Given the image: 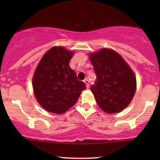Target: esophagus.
Returning a JSON list of instances; mask_svg holds the SVG:
<instances>
[{"mask_svg": "<svg viewBox=\"0 0 160 160\" xmlns=\"http://www.w3.org/2000/svg\"><path fill=\"white\" fill-rule=\"evenodd\" d=\"M83 82H84L85 83V84H86V87H87V88H89V80H88V79H85L84 80H83Z\"/></svg>", "mask_w": 160, "mask_h": 160, "instance_id": "esophagus-1", "label": "esophagus"}]
</instances>
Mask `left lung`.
Listing matches in <instances>:
<instances>
[{"instance_id": "1", "label": "left lung", "mask_w": 160, "mask_h": 160, "mask_svg": "<svg viewBox=\"0 0 160 160\" xmlns=\"http://www.w3.org/2000/svg\"><path fill=\"white\" fill-rule=\"evenodd\" d=\"M90 59L97 76L90 90L98 106L110 114L125 109L136 89L133 71L118 53L109 49L90 53Z\"/></svg>"}]
</instances>
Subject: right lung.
<instances>
[{
  "mask_svg": "<svg viewBox=\"0 0 160 160\" xmlns=\"http://www.w3.org/2000/svg\"><path fill=\"white\" fill-rule=\"evenodd\" d=\"M73 53L62 46L50 49L34 73L32 87L40 105L49 112L62 114L72 108L86 88L70 68Z\"/></svg>",
  "mask_w": 160,
  "mask_h": 160,
  "instance_id": "obj_1",
  "label": "right lung"
}]
</instances>
